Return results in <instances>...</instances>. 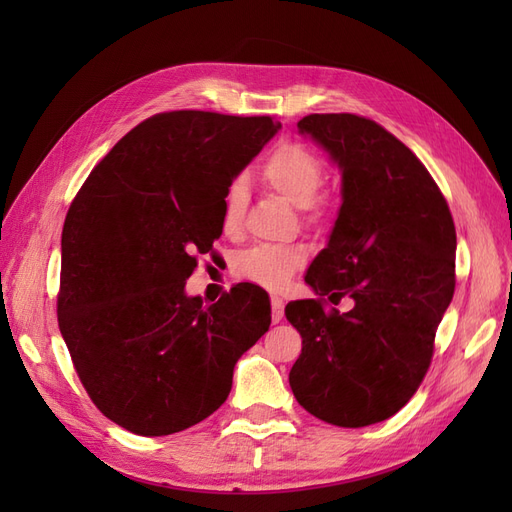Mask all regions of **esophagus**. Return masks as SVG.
<instances>
[{
    "label": "esophagus",
    "instance_id": "esophagus-1",
    "mask_svg": "<svg viewBox=\"0 0 512 512\" xmlns=\"http://www.w3.org/2000/svg\"><path fill=\"white\" fill-rule=\"evenodd\" d=\"M271 307H273L271 320L277 324V322H280V320L284 318V301H282L280 297H271Z\"/></svg>",
    "mask_w": 512,
    "mask_h": 512
}]
</instances>
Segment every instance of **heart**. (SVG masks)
Returning a JSON list of instances; mask_svg holds the SVG:
<instances>
[{"mask_svg":"<svg viewBox=\"0 0 512 512\" xmlns=\"http://www.w3.org/2000/svg\"><path fill=\"white\" fill-rule=\"evenodd\" d=\"M260 177L267 188L282 194L292 205L303 207L307 220L322 215V200L316 194L324 183V166L307 147L299 143L280 145L262 164ZM243 209L245 188L241 181H232L222 207V230L226 235H237L241 230ZM305 260L307 250L299 243H258L237 256L235 269L243 280L280 290Z\"/></svg>","mask_w":512,"mask_h":512,"instance_id":"b5f03b06","label":"heart"}]
</instances>
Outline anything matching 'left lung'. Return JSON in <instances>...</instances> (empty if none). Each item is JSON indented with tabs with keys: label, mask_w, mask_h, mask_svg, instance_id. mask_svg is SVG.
I'll list each match as a JSON object with an SVG mask.
<instances>
[{
	"label": "left lung",
	"mask_w": 512,
	"mask_h": 512,
	"mask_svg": "<svg viewBox=\"0 0 512 512\" xmlns=\"http://www.w3.org/2000/svg\"><path fill=\"white\" fill-rule=\"evenodd\" d=\"M297 128L342 173V207L305 282L354 307L286 305L303 337L290 389L324 423L374 425L408 404L429 369L455 292L453 215L421 160L376 121L329 113L307 115Z\"/></svg>",
	"instance_id": "8db88e82"
}]
</instances>
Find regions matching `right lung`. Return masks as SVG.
<instances>
[{
	"mask_svg": "<svg viewBox=\"0 0 512 512\" xmlns=\"http://www.w3.org/2000/svg\"><path fill=\"white\" fill-rule=\"evenodd\" d=\"M282 126L271 117L158 113L91 170L61 232L57 320L98 410L168 436L218 410L241 354L269 331V294H185L196 250L222 235L224 196Z\"/></svg>",
	"mask_w": 512,
	"mask_h": 512,
	"instance_id": "1",
	"label": "right lung"
}]
</instances>
